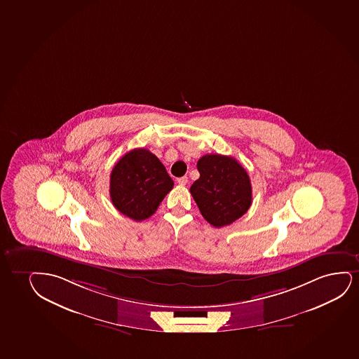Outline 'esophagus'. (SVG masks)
Returning a JSON list of instances; mask_svg holds the SVG:
<instances>
[{"instance_id":"esophagus-1","label":"esophagus","mask_w":359,"mask_h":359,"mask_svg":"<svg viewBox=\"0 0 359 359\" xmlns=\"http://www.w3.org/2000/svg\"><path fill=\"white\" fill-rule=\"evenodd\" d=\"M187 182H188V177H187V176L177 178V183L180 184V186H186Z\"/></svg>"}]
</instances>
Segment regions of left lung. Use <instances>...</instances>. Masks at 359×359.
<instances>
[{"label": "left lung", "mask_w": 359, "mask_h": 359, "mask_svg": "<svg viewBox=\"0 0 359 359\" xmlns=\"http://www.w3.org/2000/svg\"><path fill=\"white\" fill-rule=\"evenodd\" d=\"M200 177L191 187V194L203 217L221 228L241 218L252 201L249 175L234 158L208 154L196 163Z\"/></svg>", "instance_id": "8db88e82"}]
</instances>
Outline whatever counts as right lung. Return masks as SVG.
Segmentation results:
<instances>
[{
    "instance_id": "obj_1",
    "label": "right lung",
    "mask_w": 359,
    "mask_h": 359,
    "mask_svg": "<svg viewBox=\"0 0 359 359\" xmlns=\"http://www.w3.org/2000/svg\"><path fill=\"white\" fill-rule=\"evenodd\" d=\"M173 188L172 178L153 153L130 150L110 173V199L121 214L135 221L150 217Z\"/></svg>"
}]
</instances>
